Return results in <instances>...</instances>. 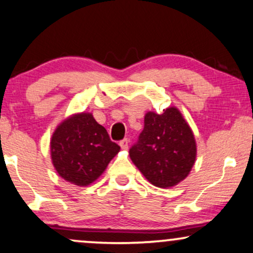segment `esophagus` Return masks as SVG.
I'll return each mask as SVG.
<instances>
[{
	"label": "esophagus",
	"mask_w": 253,
	"mask_h": 253,
	"mask_svg": "<svg viewBox=\"0 0 253 253\" xmlns=\"http://www.w3.org/2000/svg\"><path fill=\"white\" fill-rule=\"evenodd\" d=\"M120 145H121L122 149H123V150H126L127 148H129V139H127V138L122 139V141L120 142Z\"/></svg>",
	"instance_id": "1"
}]
</instances>
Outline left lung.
Segmentation results:
<instances>
[{
	"instance_id": "obj_1",
	"label": "left lung",
	"mask_w": 253,
	"mask_h": 253,
	"mask_svg": "<svg viewBox=\"0 0 253 253\" xmlns=\"http://www.w3.org/2000/svg\"><path fill=\"white\" fill-rule=\"evenodd\" d=\"M129 155L150 183L168 188L189 174L195 162L197 145L179 110L169 108L161 115H145L143 130L130 148Z\"/></svg>"
}]
</instances>
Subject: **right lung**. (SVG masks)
I'll return each instance as SVG.
<instances>
[{"label": "right lung", "mask_w": 253, "mask_h": 253, "mask_svg": "<svg viewBox=\"0 0 253 253\" xmlns=\"http://www.w3.org/2000/svg\"><path fill=\"white\" fill-rule=\"evenodd\" d=\"M120 149L91 114L67 118L50 139L54 168L62 179L77 186H87L97 180Z\"/></svg>", "instance_id": "add662e5"}]
</instances>
